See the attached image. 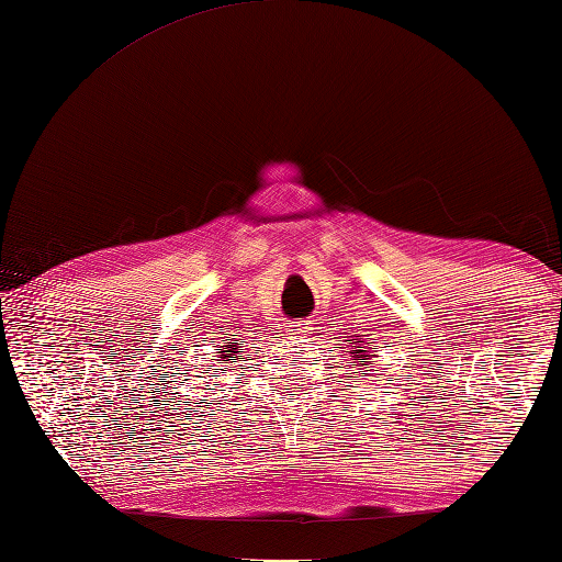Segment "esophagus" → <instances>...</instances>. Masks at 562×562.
Returning <instances> with one entry per match:
<instances>
[{
	"label": "esophagus",
	"mask_w": 562,
	"mask_h": 562,
	"mask_svg": "<svg viewBox=\"0 0 562 562\" xmlns=\"http://www.w3.org/2000/svg\"><path fill=\"white\" fill-rule=\"evenodd\" d=\"M284 333H288V336H294V338H302L308 333V324H304V321H292V324L284 326Z\"/></svg>",
	"instance_id": "obj_1"
}]
</instances>
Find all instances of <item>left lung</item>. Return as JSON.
<instances>
[{
	"label": "left lung",
	"instance_id": "1",
	"mask_svg": "<svg viewBox=\"0 0 562 562\" xmlns=\"http://www.w3.org/2000/svg\"><path fill=\"white\" fill-rule=\"evenodd\" d=\"M352 340L355 342L348 345V348H350V352H348L350 360H372V355H369V352H376V348L369 350V345L360 336H355Z\"/></svg>",
	"mask_w": 562,
	"mask_h": 562
}]
</instances>
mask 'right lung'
<instances>
[{
    "label": "right lung",
    "instance_id": "obj_1",
    "mask_svg": "<svg viewBox=\"0 0 562 562\" xmlns=\"http://www.w3.org/2000/svg\"><path fill=\"white\" fill-rule=\"evenodd\" d=\"M234 352L238 355V350L234 348V345H232V348H226V345H224V350H222V362H224V364H229V357H232Z\"/></svg>",
    "mask_w": 562,
    "mask_h": 562
}]
</instances>
